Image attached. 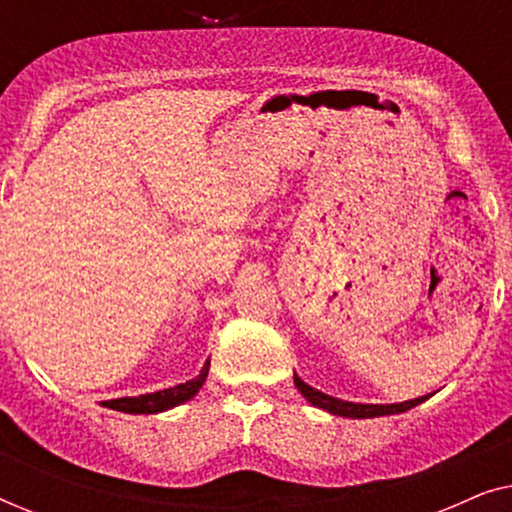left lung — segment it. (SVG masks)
Segmentation results:
<instances>
[{"instance_id": "8db88e82", "label": "left lung", "mask_w": 512, "mask_h": 512, "mask_svg": "<svg viewBox=\"0 0 512 512\" xmlns=\"http://www.w3.org/2000/svg\"><path fill=\"white\" fill-rule=\"evenodd\" d=\"M293 384H296L303 398H307V403H312L314 408H321L331 415L338 417H352V419H370V417H384V415H401V412L415 408V405L424 403L429 396H419L412 398V401H403V403H387V405H377V403H352V401H342V398H333L324 394V391L310 387L305 384L300 377L293 373Z\"/></svg>"}]
</instances>
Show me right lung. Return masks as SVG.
<instances>
[{"label":"right lung","instance_id":"right-lung-1","mask_svg":"<svg viewBox=\"0 0 512 512\" xmlns=\"http://www.w3.org/2000/svg\"><path fill=\"white\" fill-rule=\"evenodd\" d=\"M209 373V359L202 366L200 375L193 377L184 384H177V387L153 391V394H142V396H125V398H114V401H102L104 408L128 412V415H156V412H165L170 408H177V405L191 401V398L198 394L202 384L207 380Z\"/></svg>","mask_w":512,"mask_h":512}]
</instances>
